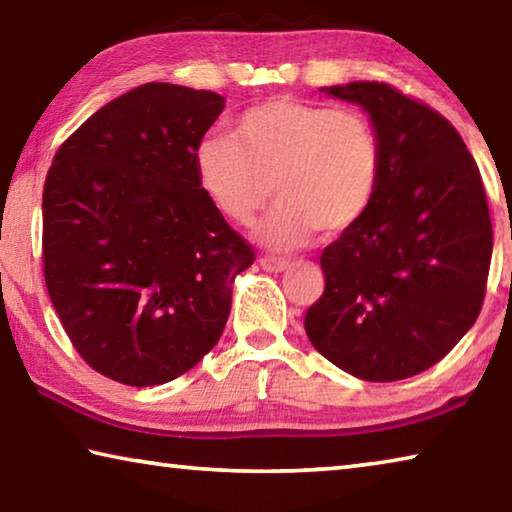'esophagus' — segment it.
Wrapping results in <instances>:
<instances>
[{"label": "esophagus", "instance_id": "obj_1", "mask_svg": "<svg viewBox=\"0 0 512 512\" xmlns=\"http://www.w3.org/2000/svg\"><path fill=\"white\" fill-rule=\"evenodd\" d=\"M259 264H262V268H266V271H271V273H280V271H284V268L289 266L287 259L271 257V255H266V257L259 259Z\"/></svg>", "mask_w": 512, "mask_h": 512}]
</instances>
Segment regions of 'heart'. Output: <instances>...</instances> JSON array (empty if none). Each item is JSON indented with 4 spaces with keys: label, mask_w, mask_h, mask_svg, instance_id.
Instances as JSON below:
<instances>
[{
    "label": "heart",
    "mask_w": 512,
    "mask_h": 512,
    "mask_svg": "<svg viewBox=\"0 0 512 512\" xmlns=\"http://www.w3.org/2000/svg\"><path fill=\"white\" fill-rule=\"evenodd\" d=\"M194 169L216 212L237 225L253 223L275 194L280 203L257 239L289 250L318 230L343 235L368 214L384 149L363 110L275 97L241 112L232 135L203 137Z\"/></svg>",
    "instance_id": "1"
}]
</instances>
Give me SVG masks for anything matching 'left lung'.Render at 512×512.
<instances>
[{
    "label": "left lung",
    "instance_id": "8db88e82",
    "mask_svg": "<svg viewBox=\"0 0 512 512\" xmlns=\"http://www.w3.org/2000/svg\"><path fill=\"white\" fill-rule=\"evenodd\" d=\"M323 92L368 112L384 169L368 214L320 255L325 291L305 332L354 377H413L443 359L483 307L492 223L481 173L456 128L393 85Z\"/></svg>",
    "mask_w": 512,
    "mask_h": 512
}]
</instances>
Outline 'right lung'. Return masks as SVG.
Wrapping results in <instances>:
<instances>
[{
	"mask_svg": "<svg viewBox=\"0 0 512 512\" xmlns=\"http://www.w3.org/2000/svg\"><path fill=\"white\" fill-rule=\"evenodd\" d=\"M210 90L144 83L60 144L42 192L47 291L74 350L126 386H158L221 339L255 250L198 185L221 115Z\"/></svg>",
	"mask_w": 512,
	"mask_h": 512,
	"instance_id": "1",
	"label": "right lung"
}]
</instances>
